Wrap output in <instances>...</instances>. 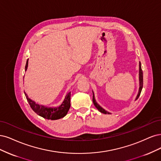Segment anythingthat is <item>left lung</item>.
I'll return each mask as SVG.
<instances>
[{"label":"left lung","mask_w":161,"mask_h":161,"mask_svg":"<svg viewBox=\"0 0 161 161\" xmlns=\"http://www.w3.org/2000/svg\"><path fill=\"white\" fill-rule=\"evenodd\" d=\"M142 87H143V73H142V68H141V62H140V63H139V90H138V94L136 96L135 100H136L139 97L140 95H141ZM93 103H94V104L96 106V108L101 113L105 114H110V112H108L106 110H104V109H103V108H102L97 103V102L96 101V99H95V96H94V92H93Z\"/></svg>","instance_id":"8db88e82"}]
</instances>
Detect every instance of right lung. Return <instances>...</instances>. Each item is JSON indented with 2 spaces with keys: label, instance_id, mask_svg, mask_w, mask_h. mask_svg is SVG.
Listing matches in <instances>:
<instances>
[{
  "label": "right lung",
  "instance_id": "right-lung-1",
  "mask_svg": "<svg viewBox=\"0 0 161 161\" xmlns=\"http://www.w3.org/2000/svg\"><path fill=\"white\" fill-rule=\"evenodd\" d=\"M28 60L27 61L25 65V71H27L28 67ZM25 95L27 98L31 108L37 114L47 120H58L61 118H64L68 112L70 108V97L71 92L66 94L65 99L61 103V104L57 107H47L43 105H39L36 103L34 101L29 98L27 94L25 92Z\"/></svg>",
  "mask_w": 161,
  "mask_h": 161
}]
</instances>
